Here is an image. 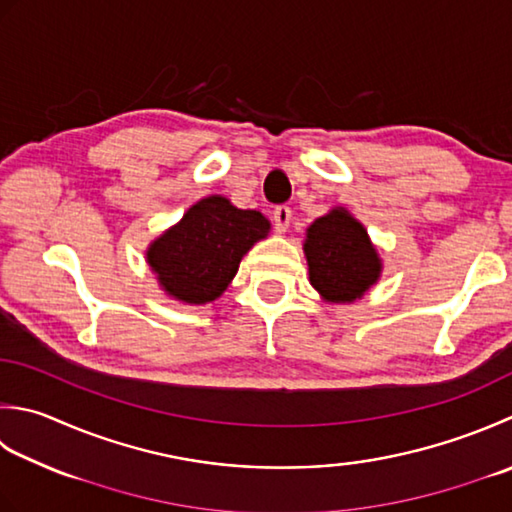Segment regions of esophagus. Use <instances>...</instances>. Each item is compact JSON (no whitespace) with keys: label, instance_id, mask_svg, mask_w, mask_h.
Wrapping results in <instances>:
<instances>
[{"label":"esophagus","instance_id":"esophagus-1","mask_svg":"<svg viewBox=\"0 0 512 512\" xmlns=\"http://www.w3.org/2000/svg\"><path fill=\"white\" fill-rule=\"evenodd\" d=\"M290 217H293V210L288 206H277L273 210V222H275L277 233H286V228L290 226Z\"/></svg>","mask_w":512,"mask_h":512}]
</instances>
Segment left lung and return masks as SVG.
Wrapping results in <instances>:
<instances>
[{"label": "left lung", "mask_w": 512, "mask_h": 512, "mask_svg": "<svg viewBox=\"0 0 512 512\" xmlns=\"http://www.w3.org/2000/svg\"><path fill=\"white\" fill-rule=\"evenodd\" d=\"M304 253L310 284L335 304L355 302L377 282V250L368 242L364 226L346 210H330L308 228Z\"/></svg>", "instance_id": "8db88e82"}]
</instances>
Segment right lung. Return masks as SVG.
Instances as JSON below:
<instances>
[{
  "label": "right lung",
  "instance_id": "obj_1",
  "mask_svg": "<svg viewBox=\"0 0 512 512\" xmlns=\"http://www.w3.org/2000/svg\"><path fill=\"white\" fill-rule=\"evenodd\" d=\"M268 228V219L257 210L235 208L219 195L206 197L155 239L148 248V264L168 295L186 304L213 302Z\"/></svg>",
  "mask_w": 512,
  "mask_h": 512
}]
</instances>
